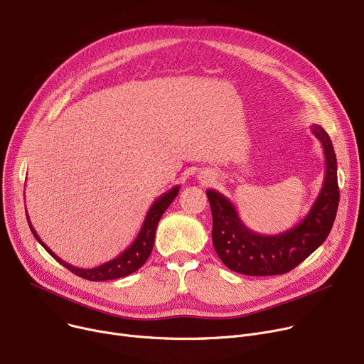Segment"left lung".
<instances>
[{
  "instance_id": "obj_1",
  "label": "left lung",
  "mask_w": 364,
  "mask_h": 364,
  "mask_svg": "<svg viewBox=\"0 0 364 364\" xmlns=\"http://www.w3.org/2000/svg\"><path fill=\"white\" fill-rule=\"evenodd\" d=\"M311 132L323 146V186L307 216L289 230L277 235L255 233L242 223L230 200L215 189H207L213 216V247L230 270L250 276L284 274L304 262L328 238L339 203L336 156L322 126L313 124Z\"/></svg>"
}]
</instances>
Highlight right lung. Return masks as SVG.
Instances as JSON below:
<instances>
[{
  "label": "right lung",
  "mask_w": 364,
  "mask_h": 364,
  "mask_svg": "<svg viewBox=\"0 0 364 364\" xmlns=\"http://www.w3.org/2000/svg\"><path fill=\"white\" fill-rule=\"evenodd\" d=\"M178 192H179V186H173L170 191L164 192L163 196H160L153 203V205L149 207L146 216H145V220L141 226V230L138 233V237L135 238V241L129 247H127L123 252H120L116 259L107 262V263H102V264H100L97 267H92V269H80V267L72 266L64 260H61L60 257H57V255L44 242L41 241V238L38 237V233L35 232V229L32 228V225L29 222L28 215H26V218H28L29 228L33 233V237L36 238V241L42 247H44L61 266L69 269L72 273L77 274L79 277H83V279L95 281V282L112 281V279H117V277H123V276H127V274L136 272L148 260L149 254H151V251H153L154 238H156V229H157L159 220L163 216V213L167 210V207L172 204V201L178 196Z\"/></svg>",
  "instance_id": "right-lung-1"
}]
</instances>
